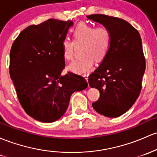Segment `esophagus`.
Returning <instances> with one entry per match:
<instances>
[{
    "label": "esophagus",
    "mask_w": 157,
    "mask_h": 157,
    "mask_svg": "<svg viewBox=\"0 0 157 157\" xmlns=\"http://www.w3.org/2000/svg\"><path fill=\"white\" fill-rule=\"evenodd\" d=\"M89 74H84L83 75V77H85V79L86 80V81H88V79H89Z\"/></svg>",
    "instance_id": "1"
}]
</instances>
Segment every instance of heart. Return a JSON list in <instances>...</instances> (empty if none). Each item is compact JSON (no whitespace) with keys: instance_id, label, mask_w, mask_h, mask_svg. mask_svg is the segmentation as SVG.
<instances>
[{"instance_id":"obj_1","label":"heart","mask_w":157,"mask_h":157,"mask_svg":"<svg viewBox=\"0 0 157 157\" xmlns=\"http://www.w3.org/2000/svg\"><path fill=\"white\" fill-rule=\"evenodd\" d=\"M75 44H83L82 59L74 61L68 68L75 73H85L92 69L94 60L102 61L106 57L111 45V33L104 26L95 27L86 23H80L76 27L73 33ZM74 42L63 41L62 44L63 57L67 61L73 59Z\"/></svg>"}]
</instances>
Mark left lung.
Masks as SVG:
<instances>
[{"label":"left lung","instance_id":"left-lung-1","mask_svg":"<svg viewBox=\"0 0 157 157\" xmlns=\"http://www.w3.org/2000/svg\"><path fill=\"white\" fill-rule=\"evenodd\" d=\"M111 33V45L98 68L89 76L91 88L100 92L92 106L109 118L123 115L130 109L140 94L145 71L142 39L137 30L119 18L106 15H88Z\"/></svg>","mask_w":157,"mask_h":157}]
</instances>
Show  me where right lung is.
<instances>
[{"instance_id": "right-lung-1", "label": "right lung", "mask_w": 157, "mask_h": 157, "mask_svg": "<svg viewBox=\"0 0 157 157\" xmlns=\"http://www.w3.org/2000/svg\"><path fill=\"white\" fill-rule=\"evenodd\" d=\"M71 21L48 19L21 32L10 50V75L21 105L27 115L44 123L61 118L71 94L86 89L82 76L68 72L62 44Z\"/></svg>"}]
</instances>
